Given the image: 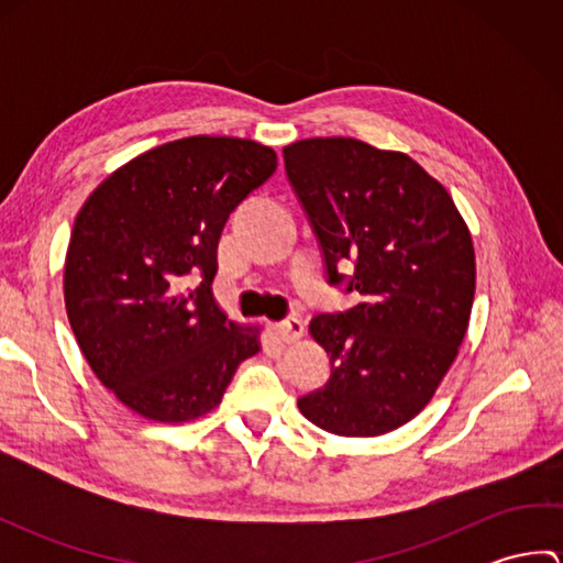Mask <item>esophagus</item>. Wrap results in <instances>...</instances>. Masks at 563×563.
<instances>
[{
  "mask_svg": "<svg viewBox=\"0 0 563 563\" xmlns=\"http://www.w3.org/2000/svg\"><path fill=\"white\" fill-rule=\"evenodd\" d=\"M273 331L278 333L283 341H300L302 333H305V327L297 317H288V319L278 321V324H273Z\"/></svg>",
  "mask_w": 563,
  "mask_h": 563,
  "instance_id": "obj_1",
  "label": "esophagus"
}]
</instances>
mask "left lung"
Segmentation results:
<instances>
[{"mask_svg": "<svg viewBox=\"0 0 563 563\" xmlns=\"http://www.w3.org/2000/svg\"><path fill=\"white\" fill-rule=\"evenodd\" d=\"M324 251L329 283L353 263L349 312L317 314L309 333L331 377L297 401L314 426L375 438L433 399L470 327L476 261L448 188L409 154L353 137H309L283 150Z\"/></svg>", "mask_w": 563, "mask_h": 563, "instance_id": "1", "label": "left lung"}]
</instances>
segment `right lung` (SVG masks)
<instances>
[{
  "instance_id": "obj_1",
  "label": "right lung",
  "mask_w": 563,
  "mask_h": 563,
  "mask_svg": "<svg viewBox=\"0 0 563 563\" xmlns=\"http://www.w3.org/2000/svg\"><path fill=\"white\" fill-rule=\"evenodd\" d=\"M275 166L254 140H174L118 166L77 212L65 256L69 327L101 385L147 421L210 413L261 351V327L227 319L212 278L224 222Z\"/></svg>"
}]
</instances>
